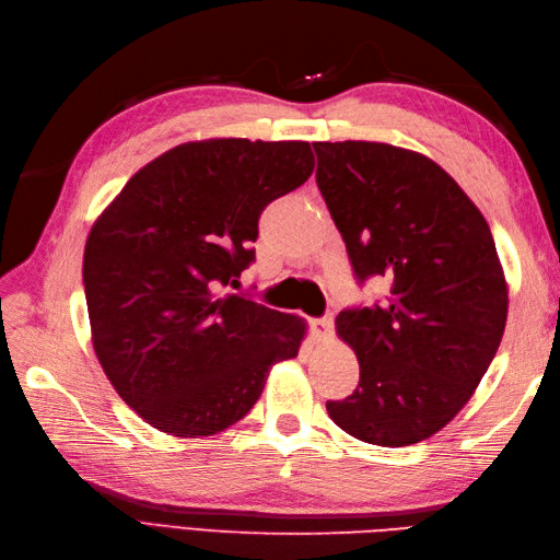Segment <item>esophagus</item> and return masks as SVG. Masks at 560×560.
I'll use <instances>...</instances> for the list:
<instances>
[{"instance_id": "34e87169", "label": "esophagus", "mask_w": 560, "mask_h": 560, "mask_svg": "<svg viewBox=\"0 0 560 560\" xmlns=\"http://www.w3.org/2000/svg\"><path fill=\"white\" fill-rule=\"evenodd\" d=\"M311 329H313V337L323 341V339H327L331 335V329H335V317L325 315V317L311 319Z\"/></svg>"}]
</instances>
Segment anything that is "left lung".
<instances>
[{
	"mask_svg": "<svg viewBox=\"0 0 560 560\" xmlns=\"http://www.w3.org/2000/svg\"><path fill=\"white\" fill-rule=\"evenodd\" d=\"M315 180L355 281L389 293L337 317L359 355L353 395L327 401L371 445L431 438L469 401L501 347L508 289L489 223L431 159L375 141H315Z\"/></svg>",
	"mask_w": 560,
	"mask_h": 560,
	"instance_id": "left-lung-1",
	"label": "left lung"
}]
</instances>
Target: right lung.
Returning a JSON list of instances; mask_svg holds the SVG:
<instances>
[{"mask_svg":"<svg viewBox=\"0 0 560 560\" xmlns=\"http://www.w3.org/2000/svg\"><path fill=\"white\" fill-rule=\"evenodd\" d=\"M315 168L307 141H189L144 165L93 223L83 253L93 349L141 419L213 435L255 407L303 319L243 295L259 213Z\"/></svg>","mask_w":560,"mask_h":560,"instance_id":"add662e5","label":"right lung"}]
</instances>
